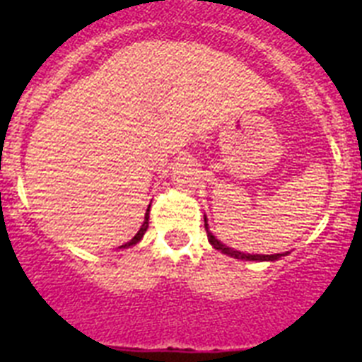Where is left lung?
I'll list each match as a JSON object with an SVG mask.
<instances>
[{"instance_id": "1", "label": "left lung", "mask_w": 362, "mask_h": 362, "mask_svg": "<svg viewBox=\"0 0 362 362\" xmlns=\"http://www.w3.org/2000/svg\"><path fill=\"white\" fill-rule=\"evenodd\" d=\"M204 228H206V235H209V241L210 245L216 248V250H221L223 254L230 255V257H235V259H246V261H276V259H279L283 254H274V255H261V254H243V252H238L233 250V248H228L226 245H223V243L217 241L216 238H214L212 233L209 232V225H206V217H204Z\"/></svg>"}]
</instances>
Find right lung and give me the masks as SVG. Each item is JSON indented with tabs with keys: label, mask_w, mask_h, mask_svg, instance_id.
<instances>
[{
	"label": "right lung",
	"mask_w": 362,
	"mask_h": 362,
	"mask_svg": "<svg viewBox=\"0 0 362 362\" xmlns=\"http://www.w3.org/2000/svg\"><path fill=\"white\" fill-rule=\"evenodd\" d=\"M148 209H150V206H148ZM146 228H148V210H146V214H145V221H143V225H141V228H139V232H137L136 235H134V238L130 239L129 243H124L123 246H119V248H127V246H132V245H136V243L141 241V238H143V235H145Z\"/></svg>",
	"instance_id": "1"
}]
</instances>
